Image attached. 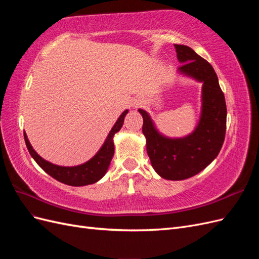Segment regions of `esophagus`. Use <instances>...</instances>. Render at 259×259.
I'll list each match as a JSON object with an SVG mask.
<instances>
[{"label":"esophagus","instance_id":"34e87169","mask_svg":"<svg viewBox=\"0 0 259 259\" xmlns=\"http://www.w3.org/2000/svg\"><path fill=\"white\" fill-rule=\"evenodd\" d=\"M134 106H137V104H136V105H134Z\"/></svg>","mask_w":259,"mask_h":259}]
</instances>
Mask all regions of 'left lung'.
<instances>
[{"label": "left lung", "instance_id": "8db88e82", "mask_svg": "<svg viewBox=\"0 0 259 259\" xmlns=\"http://www.w3.org/2000/svg\"><path fill=\"white\" fill-rule=\"evenodd\" d=\"M178 71L191 76L202 86V113L197 128L184 138H167L154 127L149 114L143 115V134L147 139V153L151 165L162 178L183 180L197 175L218 155L226 135L227 107L218 77L204 58L189 46L175 44Z\"/></svg>", "mask_w": 259, "mask_h": 259}]
</instances>
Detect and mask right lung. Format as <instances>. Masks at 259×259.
Wrapping results in <instances>:
<instances>
[{
	"instance_id": "add662e5",
	"label": "right lung",
	"mask_w": 259,
	"mask_h": 259,
	"mask_svg": "<svg viewBox=\"0 0 259 259\" xmlns=\"http://www.w3.org/2000/svg\"><path fill=\"white\" fill-rule=\"evenodd\" d=\"M127 112L128 110H125L120 115L119 119L115 122L114 126L108 134V137L103 147L99 149V151L94 155L90 161L77 166H59L44 160L34 151L32 146L30 145L25 132H23V136H25V142L31 156H32L34 161L37 163V165L44 171H46L49 175H51L53 178L58 180V182L62 184L74 187L95 184L107 173L109 164H110L112 156L114 154L113 136L115 133L121 130L124 123V117Z\"/></svg>"
}]
</instances>
